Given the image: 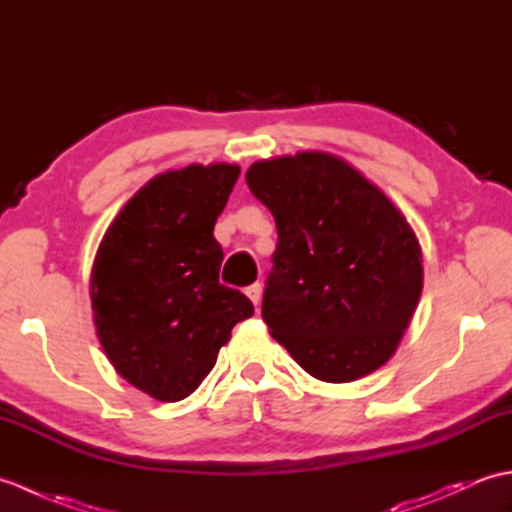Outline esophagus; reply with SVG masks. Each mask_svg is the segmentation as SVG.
I'll list each match as a JSON object with an SVG mask.
<instances>
[{
  "instance_id": "34e87169",
  "label": "esophagus",
  "mask_w": 512,
  "mask_h": 512,
  "mask_svg": "<svg viewBox=\"0 0 512 512\" xmlns=\"http://www.w3.org/2000/svg\"><path fill=\"white\" fill-rule=\"evenodd\" d=\"M246 295H248L250 301L255 303V306H259V301H262V284L248 286V288H246Z\"/></svg>"
}]
</instances>
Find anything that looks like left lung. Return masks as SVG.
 <instances>
[{"label":"left lung","mask_w":512,"mask_h":512,"mask_svg":"<svg viewBox=\"0 0 512 512\" xmlns=\"http://www.w3.org/2000/svg\"><path fill=\"white\" fill-rule=\"evenodd\" d=\"M246 184L277 224L262 317L323 383L385 365L422 292V250L398 206L328 151L259 160Z\"/></svg>","instance_id":"left-lung-1"}]
</instances>
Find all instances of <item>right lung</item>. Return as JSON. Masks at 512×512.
<instances>
[{
  "instance_id": "add662e5",
  "label": "right lung",
  "mask_w": 512,
  "mask_h": 512,
  "mask_svg": "<svg viewBox=\"0 0 512 512\" xmlns=\"http://www.w3.org/2000/svg\"><path fill=\"white\" fill-rule=\"evenodd\" d=\"M239 178L228 162L151 178L107 228L90 297L96 336L129 385L178 402L209 376L253 303L220 284L213 226Z\"/></svg>"
}]
</instances>
